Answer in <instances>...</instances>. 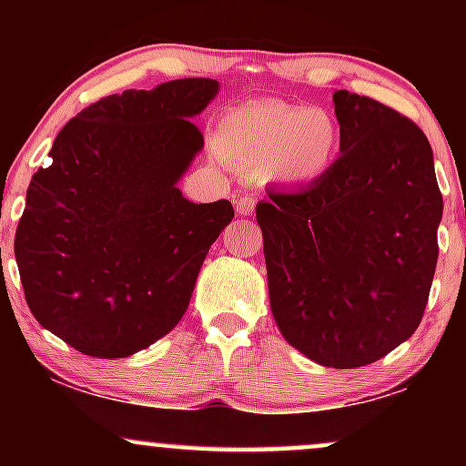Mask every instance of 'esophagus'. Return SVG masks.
Here are the masks:
<instances>
[{"label":"esophagus","mask_w":466,"mask_h":466,"mask_svg":"<svg viewBox=\"0 0 466 466\" xmlns=\"http://www.w3.org/2000/svg\"><path fill=\"white\" fill-rule=\"evenodd\" d=\"M254 208H256V199H254V197H249V195L240 197V199L237 201V212H238V215H243V217H249L251 212H254Z\"/></svg>","instance_id":"obj_1"}]
</instances>
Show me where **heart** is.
<instances>
[{"instance_id":"b5f03b06","label":"heart","mask_w":466,"mask_h":466,"mask_svg":"<svg viewBox=\"0 0 466 466\" xmlns=\"http://www.w3.org/2000/svg\"><path fill=\"white\" fill-rule=\"evenodd\" d=\"M217 148L226 162L269 184L309 186L333 168L341 131L322 106L258 100L223 116Z\"/></svg>"}]
</instances>
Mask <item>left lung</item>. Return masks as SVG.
Returning <instances> with one entry per match:
<instances>
[{"mask_svg": "<svg viewBox=\"0 0 466 466\" xmlns=\"http://www.w3.org/2000/svg\"><path fill=\"white\" fill-rule=\"evenodd\" d=\"M333 103V168L302 190H267L256 221L282 337L319 366L360 368L419 329L442 195L430 142L410 117L346 89Z\"/></svg>", "mask_w": 466, "mask_h": 466, "instance_id": "8db88e82", "label": "left lung"}]
</instances>
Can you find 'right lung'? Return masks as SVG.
Listing matches in <instances>:
<instances>
[{
  "instance_id": "right-lung-1",
  "label": "right lung",
  "mask_w": 466,
  "mask_h": 466,
  "mask_svg": "<svg viewBox=\"0 0 466 466\" xmlns=\"http://www.w3.org/2000/svg\"><path fill=\"white\" fill-rule=\"evenodd\" d=\"M217 92L212 78H179L100 98L32 175L15 234L25 302L83 355L129 357L184 318L208 249L234 218L228 199L192 203L177 188L203 148L190 117Z\"/></svg>"
}]
</instances>
